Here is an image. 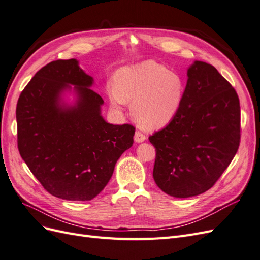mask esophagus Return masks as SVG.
I'll return each mask as SVG.
<instances>
[{
	"instance_id": "34e87169",
	"label": "esophagus",
	"mask_w": 260,
	"mask_h": 260,
	"mask_svg": "<svg viewBox=\"0 0 260 260\" xmlns=\"http://www.w3.org/2000/svg\"><path fill=\"white\" fill-rule=\"evenodd\" d=\"M145 140H146L145 135H143V133L141 132V131H137L135 133V141H136V142L141 143V142H143V141H145Z\"/></svg>"
}]
</instances>
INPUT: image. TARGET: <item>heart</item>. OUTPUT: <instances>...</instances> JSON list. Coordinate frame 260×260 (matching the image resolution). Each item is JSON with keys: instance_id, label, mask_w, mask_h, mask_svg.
<instances>
[{"instance_id": "obj_1", "label": "heart", "mask_w": 260, "mask_h": 260, "mask_svg": "<svg viewBox=\"0 0 260 260\" xmlns=\"http://www.w3.org/2000/svg\"><path fill=\"white\" fill-rule=\"evenodd\" d=\"M109 102L121 109L132 102V113L144 128L165 127L174 119L181 106L184 84L180 76L155 60L121 68L115 84L107 86Z\"/></svg>"}]
</instances>
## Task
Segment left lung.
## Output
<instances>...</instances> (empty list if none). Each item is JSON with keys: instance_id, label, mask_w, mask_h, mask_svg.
Segmentation results:
<instances>
[{"instance_id": "8db88e82", "label": "left lung", "mask_w": 260, "mask_h": 260, "mask_svg": "<svg viewBox=\"0 0 260 260\" xmlns=\"http://www.w3.org/2000/svg\"><path fill=\"white\" fill-rule=\"evenodd\" d=\"M148 140L156 148L153 177L162 192L179 199L206 192L240 146L237 91L214 66L194 61L179 112Z\"/></svg>"}]
</instances>
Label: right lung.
<instances>
[{"mask_svg": "<svg viewBox=\"0 0 260 260\" xmlns=\"http://www.w3.org/2000/svg\"><path fill=\"white\" fill-rule=\"evenodd\" d=\"M69 84L76 85L74 107L60 103ZM92 84L75 58L54 60L39 70L17 102L21 158L45 190L61 200L95 198L133 144L136 128L106 122L101 116L104 101Z\"/></svg>", "mask_w": 260, "mask_h": 260, "instance_id": "1", "label": "right lung"}]
</instances>
